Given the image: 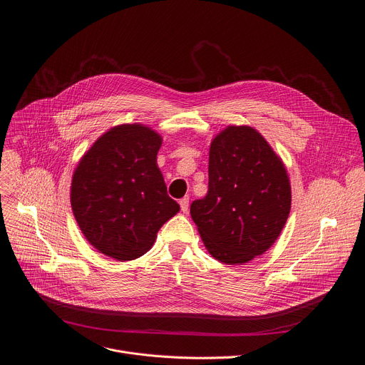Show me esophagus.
I'll use <instances>...</instances> for the list:
<instances>
[{"label": "esophagus", "instance_id": "obj_1", "mask_svg": "<svg viewBox=\"0 0 365 365\" xmlns=\"http://www.w3.org/2000/svg\"><path fill=\"white\" fill-rule=\"evenodd\" d=\"M179 204H180V210H182L183 212H187V210H189V196L182 197V200L179 201Z\"/></svg>", "mask_w": 365, "mask_h": 365}]
</instances>
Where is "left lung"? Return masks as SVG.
Wrapping results in <instances>:
<instances>
[{
  "label": "left lung",
  "mask_w": 365,
  "mask_h": 365,
  "mask_svg": "<svg viewBox=\"0 0 365 365\" xmlns=\"http://www.w3.org/2000/svg\"><path fill=\"white\" fill-rule=\"evenodd\" d=\"M208 176L190 215L211 256L243 264L267 252L291 210L288 173L268 141L252 126H227L211 143Z\"/></svg>",
  "instance_id": "1"
}]
</instances>
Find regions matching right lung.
<instances>
[{
    "label": "right lung",
    "mask_w": 365,
    "mask_h": 365,
    "mask_svg": "<svg viewBox=\"0 0 365 365\" xmlns=\"http://www.w3.org/2000/svg\"><path fill=\"white\" fill-rule=\"evenodd\" d=\"M161 137L141 123L113 126L81 157L71 207L87 242L116 260L143 256L180 207L157 165Z\"/></svg>",
    "instance_id": "1"
}]
</instances>
